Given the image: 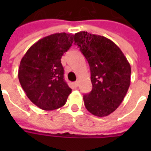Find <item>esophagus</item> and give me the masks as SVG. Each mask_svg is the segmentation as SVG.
<instances>
[{
  "label": "esophagus",
  "mask_w": 151,
  "mask_h": 151,
  "mask_svg": "<svg viewBox=\"0 0 151 151\" xmlns=\"http://www.w3.org/2000/svg\"><path fill=\"white\" fill-rule=\"evenodd\" d=\"M79 83H80V82H79V81H78V80L76 81L75 82H74V85H75L76 87H78V85H79Z\"/></svg>",
  "instance_id": "esophagus-1"
}]
</instances>
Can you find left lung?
<instances>
[{
    "label": "left lung",
    "mask_w": 151,
    "mask_h": 151,
    "mask_svg": "<svg viewBox=\"0 0 151 151\" xmlns=\"http://www.w3.org/2000/svg\"><path fill=\"white\" fill-rule=\"evenodd\" d=\"M74 42L87 59L92 89L84 95L86 109L106 117L122 103L131 82V66L119 47L105 37L81 31Z\"/></svg>",
    "instance_id": "left-lung-1"
}]
</instances>
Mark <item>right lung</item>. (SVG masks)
<instances>
[{
	"mask_svg": "<svg viewBox=\"0 0 151 151\" xmlns=\"http://www.w3.org/2000/svg\"><path fill=\"white\" fill-rule=\"evenodd\" d=\"M73 42L72 34H51L34 44L21 59L20 85L29 100L42 110L62 107L71 93L64 81L61 58Z\"/></svg>",
	"mask_w": 151,
	"mask_h": 151,
	"instance_id": "obj_1",
	"label": "right lung"
}]
</instances>
